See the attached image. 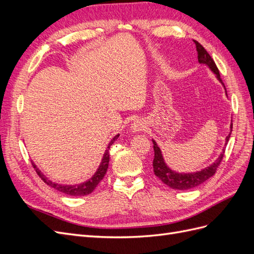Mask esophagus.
Wrapping results in <instances>:
<instances>
[{"mask_svg":"<svg viewBox=\"0 0 254 254\" xmlns=\"http://www.w3.org/2000/svg\"><path fill=\"white\" fill-rule=\"evenodd\" d=\"M146 127L145 123L142 120H135L132 124H131V130L133 132H139L144 130Z\"/></svg>","mask_w":254,"mask_h":254,"instance_id":"esophagus-1","label":"esophagus"}]
</instances>
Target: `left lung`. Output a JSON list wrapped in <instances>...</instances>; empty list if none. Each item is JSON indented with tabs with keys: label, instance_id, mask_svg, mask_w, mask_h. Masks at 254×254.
I'll use <instances>...</instances> for the list:
<instances>
[{
	"label": "left lung",
	"instance_id": "left-lung-1",
	"mask_svg": "<svg viewBox=\"0 0 254 254\" xmlns=\"http://www.w3.org/2000/svg\"><path fill=\"white\" fill-rule=\"evenodd\" d=\"M194 42L196 44L199 64H205L209 66L212 70V72L216 75L217 79L222 83V86L225 87L224 82H222V80L220 78V74H219L218 68H217L216 64H215L212 57L210 56V54L205 51V49L198 41L194 40ZM232 126L233 125L231 124V126H230V128H231V131H230V133L226 137V145L229 142L230 135H231ZM152 143H153V150H155V157H153V162H152L153 173H155V175L158 177V178L164 184H166L167 187H170L174 190H187L200 186L201 183H203L207 179H210L211 177L215 173H216L217 168L225 155V149H222V152L220 153V156L217 158V160L215 161V162L213 164H211L210 166L205 167L204 170H201V171L196 172V173L181 174V173H176V172L172 171L171 168L165 164L162 152H161V149L159 148V146L157 145L156 141L152 140Z\"/></svg>",
	"mask_w": 254,
	"mask_h": 254
}]
</instances>
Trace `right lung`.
I'll list each match as a JSON object with an SVG mask.
<instances>
[{"instance_id":"1","label":"right lung","mask_w":254,"mask_h":254,"mask_svg":"<svg viewBox=\"0 0 254 254\" xmlns=\"http://www.w3.org/2000/svg\"><path fill=\"white\" fill-rule=\"evenodd\" d=\"M119 136H120V134L115 135L113 139L111 140V142L109 143L108 147H107V149L104 153L102 163H101V165H99L98 170L96 171L94 176L92 177V178H90L88 181L83 182V183L75 184V186H67V184H58V183L53 182L49 178H47V177H45L41 173V171L34 163H33V166L36 170V173L38 174V176L40 177L44 183H47L48 186H50L51 188L59 190L60 193H64L65 195H70V196H86V195H89L95 190V188L97 187V184L101 182L102 179L105 177V175L107 173V170H108V165H109V159H110L109 149H110V146L115 142V140H117Z\"/></svg>"}]
</instances>
